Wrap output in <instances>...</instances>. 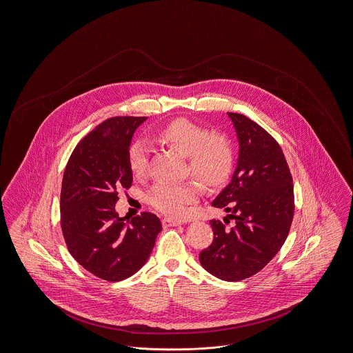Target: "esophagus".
<instances>
[{"mask_svg": "<svg viewBox=\"0 0 353 353\" xmlns=\"http://www.w3.org/2000/svg\"><path fill=\"white\" fill-rule=\"evenodd\" d=\"M162 225L165 228H172V226H180V225H183V222L177 221V219H172V218H163Z\"/></svg>", "mask_w": 353, "mask_h": 353, "instance_id": "34e87169", "label": "esophagus"}]
</instances>
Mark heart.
<instances>
[{
  "label": "heart",
  "mask_w": 353,
  "mask_h": 353,
  "mask_svg": "<svg viewBox=\"0 0 353 353\" xmlns=\"http://www.w3.org/2000/svg\"><path fill=\"white\" fill-rule=\"evenodd\" d=\"M153 142L176 150L187 158L188 172L207 188L223 185L232 172L234 153L232 143L222 135L211 132L188 120H174L153 135ZM150 152L146 143L135 142L130 148L128 163L134 176L148 172ZM199 190L194 183H158L149 194L150 204L169 216H183L195 203Z\"/></svg>",
  "instance_id": "1"
}]
</instances>
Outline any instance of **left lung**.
Returning <instances> with one entry per match:
<instances>
[{"instance_id":"1","label":"left lung","mask_w":353,"mask_h":353,"mask_svg":"<svg viewBox=\"0 0 353 353\" xmlns=\"http://www.w3.org/2000/svg\"><path fill=\"white\" fill-rule=\"evenodd\" d=\"M228 115L236 134L238 159L229 185L212 205L229 212L235 225L226 230L219 221H211L214 241L199 260L212 276L239 281L260 272L283 246L294 216V185L274 138L245 115Z\"/></svg>"}]
</instances>
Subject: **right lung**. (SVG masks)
Returning a JSON list of instances; mask_svg holds the SVG:
<instances>
[{
  "instance_id": "right-lung-1",
  "label": "right lung",
  "mask_w": 353,
  "mask_h": 353,
  "mask_svg": "<svg viewBox=\"0 0 353 353\" xmlns=\"http://www.w3.org/2000/svg\"><path fill=\"white\" fill-rule=\"evenodd\" d=\"M146 119L103 121L77 145L62 180L61 223L68 249L82 268L108 281L137 274L162 230L154 214L125 221L115 208L119 190L132 184L130 146Z\"/></svg>"
}]
</instances>
